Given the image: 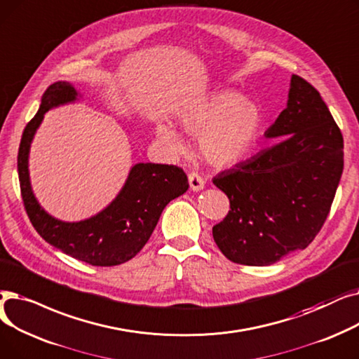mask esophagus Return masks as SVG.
<instances>
[{
	"label": "esophagus",
	"instance_id": "34e87169",
	"mask_svg": "<svg viewBox=\"0 0 359 359\" xmlns=\"http://www.w3.org/2000/svg\"><path fill=\"white\" fill-rule=\"evenodd\" d=\"M189 182H190V189L193 191H200L204 189V180L198 172H190L189 174Z\"/></svg>",
	"mask_w": 359,
	"mask_h": 359
}]
</instances>
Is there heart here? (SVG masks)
<instances>
[{
	"instance_id": "heart-1",
	"label": "heart",
	"mask_w": 359,
	"mask_h": 359,
	"mask_svg": "<svg viewBox=\"0 0 359 359\" xmlns=\"http://www.w3.org/2000/svg\"><path fill=\"white\" fill-rule=\"evenodd\" d=\"M180 124L189 134L200 135L198 147L204 159L216 166H229L240 162L254 144L262 115L251 100L225 90L184 114ZM156 133L168 150L178 153L184 149L180 134L170 126L159 124Z\"/></svg>"
}]
</instances>
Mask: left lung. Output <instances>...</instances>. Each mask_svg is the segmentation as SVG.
Returning a JSON list of instances; mask_svg holds the SVG:
<instances>
[{"label":"left lung","instance_id":"obj_1","mask_svg":"<svg viewBox=\"0 0 359 359\" xmlns=\"http://www.w3.org/2000/svg\"><path fill=\"white\" fill-rule=\"evenodd\" d=\"M266 137L280 140L213 178L231 208L213 226V240L238 264L269 266L309 247L344 170L342 133L318 90L297 74Z\"/></svg>","mask_w":359,"mask_h":359}]
</instances>
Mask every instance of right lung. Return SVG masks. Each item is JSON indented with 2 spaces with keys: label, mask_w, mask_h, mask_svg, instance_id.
Instances as JSON below:
<instances>
[{
  "label": "right lung",
  "mask_w": 359,
  "mask_h": 359,
  "mask_svg": "<svg viewBox=\"0 0 359 359\" xmlns=\"http://www.w3.org/2000/svg\"><path fill=\"white\" fill-rule=\"evenodd\" d=\"M70 83L50 84L36 115L27 123L17 155L20 191L33 228L46 243L73 259L92 266H118L131 260L149 241L166 204L184 194L189 180L182 168L162 163H137L130 170L123 190L109 206L81 222H61L49 216L30 189L29 149L43 115L50 108L74 100Z\"/></svg>",
  "instance_id": "1"
}]
</instances>
